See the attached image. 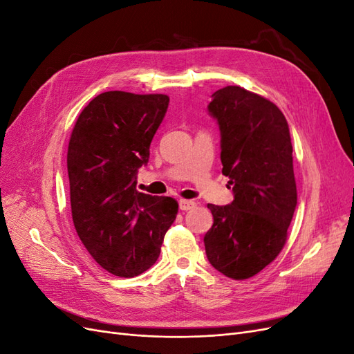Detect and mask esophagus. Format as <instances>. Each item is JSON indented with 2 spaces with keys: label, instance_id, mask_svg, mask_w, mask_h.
Instances as JSON below:
<instances>
[{
  "label": "esophagus",
  "instance_id": "1",
  "mask_svg": "<svg viewBox=\"0 0 354 354\" xmlns=\"http://www.w3.org/2000/svg\"><path fill=\"white\" fill-rule=\"evenodd\" d=\"M178 207L181 211H189L192 208L196 207V203L194 201H186V199H180L178 201Z\"/></svg>",
  "mask_w": 354,
  "mask_h": 354
}]
</instances>
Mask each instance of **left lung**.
<instances>
[{"mask_svg":"<svg viewBox=\"0 0 354 354\" xmlns=\"http://www.w3.org/2000/svg\"><path fill=\"white\" fill-rule=\"evenodd\" d=\"M211 97L233 201L208 203L214 223L203 243L214 269L248 279L282 251L297 207L291 134L279 108L259 94L229 85Z\"/></svg>","mask_w":354,"mask_h":354,"instance_id":"8db88e82","label":"left lung"}]
</instances>
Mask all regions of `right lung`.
I'll return each mask as SVG.
<instances>
[{"label": "right lung", "mask_w": 354, "mask_h": 354, "mask_svg": "<svg viewBox=\"0 0 354 354\" xmlns=\"http://www.w3.org/2000/svg\"><path fill=\"white\" fill-rule=\"evenodd\" d=\"M165 94L106 91L78 116L68 147L75 229L104 270L133 277L152 267L178 203L138 192V168L162 122Z\"/></svg>", "instance_id": "1"}]
</instances>
